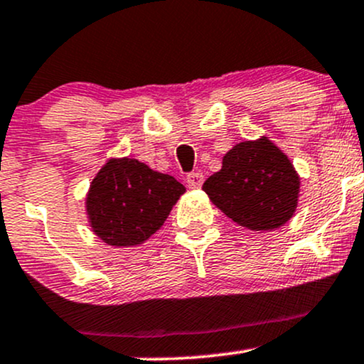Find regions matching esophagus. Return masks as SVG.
Listing matches in <instances>:
<instances>
[{
    "label": "esophagus",
    "mask_w": 364,
    "mask_h": 364,
    "mask_svg": "<svg viewBox=\"0 0 364 364\" xmlns=\"http://www.w3.org/2000/svg\"><path fill=\"white\" fill-rule=\"evenodd\" d=\"M186 182L191 189H199V187L203 186V173H199V171H191V173H187Z\"/></svg>",
    "instance_id": "1"
}]
</instances>
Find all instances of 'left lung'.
Wrapping results in <instances>:
<instances>
[{"label": "left lung", "instance_id": "obj_1", "mask_svg": "<svg viewBox=\"0 0 364 364\" xmlns=\"http://www.w3.org/2000/svg\"><path fill=\"white\" fill-rule=\"evenodd\" d=\"M300 178L283 151L267 136L246 140L222 159L203 191L236 224L252 230H272L295 213Z\"/></svg>", "mask_w": 364, "mask_h": 364}]
</instances>
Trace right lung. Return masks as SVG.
Listing matches in <instances>:
<instances>
[{
	"label": "right lung",
	"instance_id": "add662e5",
	"mask_svg": "<svg viewBox=\"0 0 364 364\" xmlns=\"http://www.w3.org/2000/svg\"><path fill=\"white\" fill-rule=\"evenodd\" d=\"M183 193L186 187L171 175L151 170L136 159H109L90 186V224L104 243L140 245L165 224Z\"/></svg>",
	"mask_w": 364,
	"mask_h": 364
}]
</instances>
